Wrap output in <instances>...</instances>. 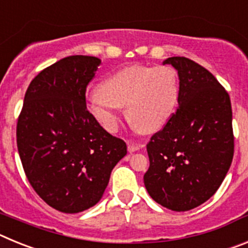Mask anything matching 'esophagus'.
Segmentation results:
<instances>
[{
	"mask_svg": "<svg viewBox=\"0 0 248 248\" xmlns=\"http://www.w3.org/2000/svg\"><path fill=\"white\" fill-rule=\"evenodd\" d=\"M143 144H138V143H130L128 144V150L129 153H134V151L139 150V149L143 148Z\"/></svg>",
	"mask_w": 248,
	"mask_h": 248,
	"instance_id": "obj_1",
	"label": "esophagus"
}]
</instances>
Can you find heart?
I'll list each match as a JSON object with an SVG mask.
<instances>
[{"label":"heart","instance_id":"heart-1","mask_svg":"<svg viewBox=\"0 0 248 248\" xmlns=\"http://www.w3.org/2000/svg\"><path fill=\"white\" fill-rule=\"evenodd\" d=\"M180 97V80L170 65L133 64L113 72L100 82L87 100L93 119L104 130L114 133L125 107L133 128L151 134L171 119Z\"/></svg>","mask_w":248,"mask_h":248}]
</instances>
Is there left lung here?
I'll list each match as a JSON object with an SVG mask.
<instances>
[{
  "mask_svg": "<svg viewBox=\"0 0 248 248\" xmlns=\"http://www.w3.org/2000/svg\"><path fill=\"white\" fill-rule=\"evenodd\" d=\"M180 79L179 108L146 145L144 184L153 200L189 211L217 191L233 157L230 95L202 65L185 57L164 61Z\"/></svg>",
  "mask_w": 248,
  "mask_h": 248,
  "instance_id": "left-lung-1",
  "label": "left lung"
}]
</instances>
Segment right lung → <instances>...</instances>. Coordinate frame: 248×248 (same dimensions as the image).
Here are the masks:
<instances>
[{"mask_svg":"<svg viewBox=\"0 0 248 248\" xmlns=\"http://www.w3.org/2000/svg\"><path fill=\"white\" fill-rule=\"evenodd\" d=\"M102 63L69 56L31 82L17 122V148L34 191L64 214L102 199L113 168L126 155L124 140L110 135L87 109L85 91Z\"/></svg>","mask_w":248,"mask_h":248,"instance_id":"add662e5","label":"right lung"}]
</instances>
